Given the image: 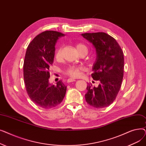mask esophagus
<instances>
[{
  "mask_svg": "<svg viewBox=\"0 0 146 146\" xmlns=\"http://www.w3.org/2000/svg\"><path fill=\"white\" fill-rule=\"evenodd\" d=\"M74 81H76V79L74 78H69L67 79V82H68V83L74 82Z\"/></svg>",
  "mask_w": 146,
  "mask_h": 146,
  "instance_id": "1",
  "label": "esophagus"
}]
</instances>
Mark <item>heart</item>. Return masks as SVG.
<instances>
[{
	"mask_svg": "<svg viewBox=\"0 0 146 146\" xmlns=\"http://www.w3.org/2000/svg\"><path fill=\"white\" fill-rule=\"evenodd\" d=\"M76 48H77L79 54L82 52H88V48L87 46L83 44H78L76 45ZM63 47L61 46L58 47L55 52V57L57 58H59L61 56V53H62ZM84 70V68L82 66H72L67 68L66 71L65 73L68 76H71V77H78L80 75L81 71Z\"/></svg>",
	"mask_w": 146,
	"mask_h": 146,
	"instance_id": "obj_1",
	"label": "heart"
}]
</instances>
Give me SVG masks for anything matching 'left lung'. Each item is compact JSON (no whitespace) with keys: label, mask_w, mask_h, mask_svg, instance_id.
Instances as JSON below:
<instances>
[{"label":"left lung","mask_w":146,"mask_h":146,"mask_svg":"<svg viewBox=\"0 0 146 146\" xmlns=\"http://www.w3.org/2000/svg\"><path fill=\"white\" fill-rule=\"evenodd\" d=\"M82 35L93 44L96 59L92 77L100 81L97 88L88 84L86 102L94 108H105L115 99L124 75V53L114 38L105 33H85Z\"/></svg>","instance_id":"left-lung-1"}]
</instances>
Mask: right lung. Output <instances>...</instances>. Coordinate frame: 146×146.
<instances>
[{"label":"right lung","instance_id":"right-lung-1","mask_svg":"<svg viewBox=\"0 0 146 146\" xmlns=\"http://www.w3.org/2000/svg\"><path fill=\"white\" fill-rule=\"evenodd\" d=\"M62 33L46 31L29 43L24 63V79L28 95L36 105L51 109L63 101L67 86L61 80L57 85L49 83V68L53 63L55 45Z\"/></svg>","mask_w":146,"mask_h":146}]
</instances>
